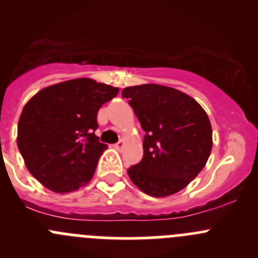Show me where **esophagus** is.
<instances>
[{
  "mask_svg": "<svg viewBox=\"0 0 258 258\" xmlns=\"http://www.w3.org/2000/svg\"><path fill=\"white\" fill-rule=\"evenodd\" d=\"M124 144H126V143H124V140H121V141H119V143L115 144L114 148H115V149H122V148H123V146H124Z\"/></svg>",
  "mask_w": 258,
  "mask_h": 258,
  "instance_id": "esophagus-1",
  "label": "esophagus"
}]
</instances>
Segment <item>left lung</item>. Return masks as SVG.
<instances>
[{"instance_id":"left-lung-1","label":"left lung","mask_w":258,"mask_h":258,"mask_svg":"<svg viewBox=\"0 0 258 258\" xmlns=\"http://www.w3.org/2000/svg\"><path fill=\"white\" fill-rule=\"evenodd\" d=\"M122 96L146 132L144 158L127 170L130 179L149 196L177 194L208 163L213 149L208 114L192 96L158 84L127 86Z\"/></svg>"}]
</instances>
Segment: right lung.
I'll use <instances>...</instances> for the list:
<instances>
[{
	"mask_svg": "<svg viewBox=\"0 0 258 258\" xmlns=\"http://www.w3.org/2000/svg\"><path fill=\"white\" fill-rule=\"evenodd\" d=\"M119 89L80 78L38 91L23 108L18 148L31 175L56 194L90 182L108 148L94 134L96 114Z\"/></svg>",
	"mask_w": 258,
	"mask_h": 258,
	"instance_id": "right-lung-1",
	"label": "right lung"
}]
</instances>
